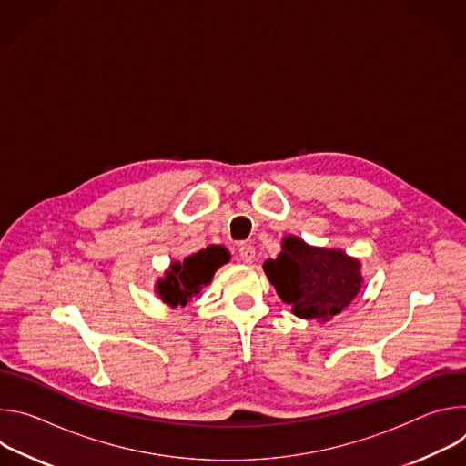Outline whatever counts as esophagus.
Returning <instances> with one entry per match:
<instances>
[{"instance_id":"1","label":"esophagus","mask_w":466,"mask_h":466,"mask_svg":"<svg viewBox=\"0 0 466 466\" xmlns=\"http://www.w3.org/2000/svg\"><path fill=\"white\" fill-rule=\"evenodd\" d=\"M238 252H239V258H241L245 263H252L254 258H256V250H254V247L248 245V243H243Z\"/></svg>"}]
</instances>
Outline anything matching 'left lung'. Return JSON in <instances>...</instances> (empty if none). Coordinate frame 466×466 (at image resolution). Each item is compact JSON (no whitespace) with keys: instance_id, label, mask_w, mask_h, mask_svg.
Here are the masks:
<instances>
[{"instance_id":"obj_1","label":"left lung","mask_w":466,"mask_h":466,"mask_svg":"<svg viewBox=\"0 0 466 466\" xmlns=\"http://www.w3.org/2000/svg\"><path fill=\"white\" fill-rule=\"evenodd\" d=\"M263 271L300 319L329 320L352 304L363 284L360 259L295 236L282 239V252L265 261Z\"/></svg>"}]
</instances>
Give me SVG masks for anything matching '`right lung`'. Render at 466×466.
Here are the masks:
<instances>
[{"mask_svg":"<svg viewBox=\"0 0 466 466\" xmlns=\"http://www.w3.org/2000/svg\"><path fill=\"white\" fill-rule=\"evenodd\" d=\"M228 259L230 254L225 247L210 245L184 261H173L164 279L157 282V293L171 308L186 306L191 297L201 293L203 286L212 282L214 273Z\"/></svg>","mask_w":466,"mask_h":466,"instance_id":"right-lung-1","label":"right lung"}]
</instances>
